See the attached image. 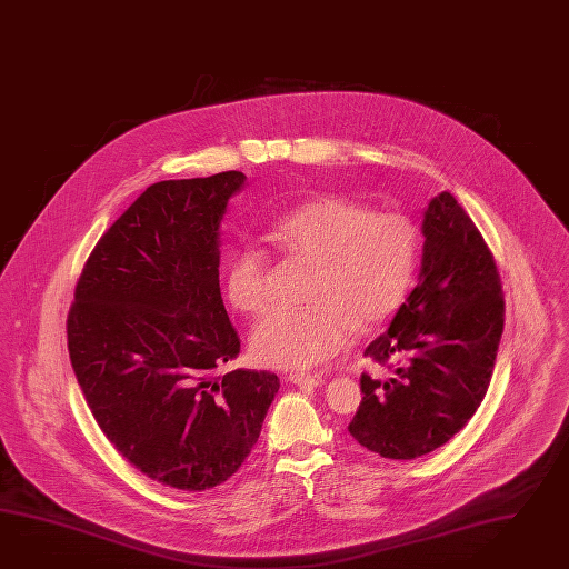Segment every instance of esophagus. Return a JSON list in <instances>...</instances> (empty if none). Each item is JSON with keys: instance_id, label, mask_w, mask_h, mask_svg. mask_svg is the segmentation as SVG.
Here are the masks:
<instances>
[{"instance_id": "esophagus-1", "label": "esophagus", "mask_w": 569, "mask_h": 569, "mask_svg": "<svg viewBox=\"0 0 569 569\" xmlns=\"http://www.w3.org/2000/svg\"><path fill=\"white\" fill-rule=\"evenodd\" d=\"M289 379L297 386H321L323 383L320 373H291Z\"/></svg>"}]
</instances>
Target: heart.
<instances>
[{"label": "heart", "instance_id": "1", "mask_svg": "<svg viewBox=\"0 0 569 569\" xmlns=\"http://www.w3.org/2000/svg\"><path fill=\"white\" fill-rule=\"evenodd\" d=\"M270 241L295 262L313 266L303 309H278L251 335L253 355L278 369H307L349 347L357 330L376 328L405 301L419 231L402 212L373 210L328 193L274 220ZM227 297L248 316L272 301V262L262 248L239 249L227 266Z\"/></svg>", "mask_w": 569, "mask_h": 569}]
</instances>
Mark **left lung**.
I'll list each match as a JSON object with an SVG mask.
<instances>
[{"label": "left lung", "instance_id": "8db88e82", "mask_svg": "<svg viewBox=\"0 0 569 569\" xmlns=\"http://www.w3.org/2000/svg\"><path fill=\"white\" fill-rule=\"evenodd\" d=\"M422 234L417 287L365 349L392 373L363 371L349 425L361 446L392 460L438 450L481 407L506 316L493 253L450 191L429 202Z\"/></svg>", "mask_w": 569, "mask_h": 569}]
</instances>
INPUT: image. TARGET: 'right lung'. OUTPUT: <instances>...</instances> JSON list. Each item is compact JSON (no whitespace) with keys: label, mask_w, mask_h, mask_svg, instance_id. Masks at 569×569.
Wrapping results in <instances>:
<instances>
[{"label":"right lung","mask_w":569,"mask_h":569,"mask_svg":"<svg viewBox=\"0 0 569 569\" xmlns=\"http://www.w3.org/2000/svg\"><path fill=\"white\" fill-rule=\"evenodd\" d=\"M241 171L150 186L88 256L68 313L73 373L131 467L181 491L231 479L260 438L277 373L239 355L222 306L219 227Z\"/></svg>","instance_id":"add662e5"}]
</instances>
